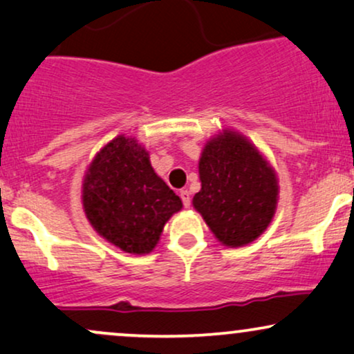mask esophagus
I'll return each instance as SVG.
<instances>
[{"label":"esophagus","mask_w":354,"mask_h":354,"mask_svg":"<svg viewBox=\"0 0 354 354\" xmlns=\"http://www.w3.org/2000/svg\"><path fill=\"white\" fill-rule=\"evenodd\" d=\"M180 198L184 202V207L189 208L190 207V192L189 190H180Z\"/></svg>","instance_id":"34e87169"}]
</instances>
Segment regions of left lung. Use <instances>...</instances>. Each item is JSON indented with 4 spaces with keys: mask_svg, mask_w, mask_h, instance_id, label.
I'll use <instances>...</instances> for the list:
<instances>
[{
    "mask_svg": "<svg viewBox=\"0 0 354 354\" xmlns=\"http://www.w3.org/2000/svg\"><path fill=\"white\" fill-rule=\"evenodd\" d=\"M197 210L226 248L256 241L272 221L279 200L276 170L239 131L226 128L205 144L198 160Z\"/></svg>",
    "mask_w": 354,
    "mask_h": 354,
    "instance_id": "1",
    "label": "left lung"
}]
</instances>
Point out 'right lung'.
Instances as JSON below:
<instances>
[{"instance_id":"right-lung-1","label":"right lung","mask_w":354,"mask_h":354,"mask_svg":"<svg viewBox=\"0 0 354 354\" xmlns=\"http://www.w3.org/2000/svg\"><path fill=\"white\" fill-rule=\"evenodd\" d=\"M82 205L93 230L129 254H149L182 200L156 174L136 138L120 134L104 144L82 182Z\"/></svg>"}]
</instances>
